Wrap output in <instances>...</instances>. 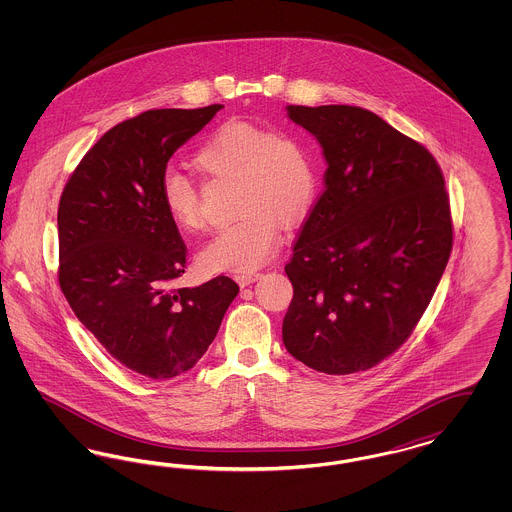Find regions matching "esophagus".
I'll return each instance as SVG.
<instances>
[{"instance_id": "obj_1", "label": "esophagus", "mask_w": 512, "mask_h": 512, "mask_svg": "<svg viewBox=\"0 0 512 512\" xmlns=\"http://www.w3.org/2000/svg\"><path fill=\"white\" fill-rule=\"evenodd\" d=\"M263 274L261 272H242V274H236V280H238V284L245 288V286H249V284H253L255 280H259Z\"/></svg>"}]
</instances>
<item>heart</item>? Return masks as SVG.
<instances>
[{
  "instance_id": "heart-1",
  "label": "heart",
  "mask_w": 512,
  "mask_h": 512,
  "mask_svg": "<svg viewBox=\"0 0 512 512\" xmlns=\"http://www.w3.org/2000/svg\"><path fill=\"white\" fill-rule=\"evenodd\" d=\"M195 165L213 176L238 180L236 211L203 247L201 263L211 270L247 272L263 267L282 238V219H299L317 190V172L307 144L288 130H270L232 119L217 126L195 153ZM161 201L182 230L205 226L199 195L190 178L169 171L161 178Z\"/></svg>"
}]
</instances>
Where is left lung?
I'll use <instances>...</instances> for the list:
<instances>
[{"mask_svg":"<svg viewBox=\"0 0 512 512\" xmlns=\"http://www.w3.org/2000/svg\"><path fill=\"white\" fill-rule=\"evenodd\" d=\"M328 169L286 274L288 353L324 374L378 365L413 334L453 247L445 180L432 153L351 105H288Z\"/></svg>","mask_w":512,"mask_h":512,"instance_id":"left-lung-1","label":"left lung"}]
</instances>
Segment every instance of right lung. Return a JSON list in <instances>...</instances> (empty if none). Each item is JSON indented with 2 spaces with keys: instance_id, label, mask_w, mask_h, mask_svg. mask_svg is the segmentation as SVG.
I'll return each mask as SVG.
<instances>
[{
  "instance_id": "obj_1",
  "label": "right lung",
  "mask_w": 512,
  "mask_h": 512,
  "mask_svg": "<svg viewBox=\"0 0 512 512\" xmlns=\"http://www.w3.org/2000/svg\"><path fill=\"white\" fill-rule=\"evenodd\" d=\"M220 109H153L113 126L59 201V286L74 315L113 359L153 380L205 355L240 292L228 276L174 288L186 245L161 201L172 153Z\"/></svg>"
}]
</instances>
